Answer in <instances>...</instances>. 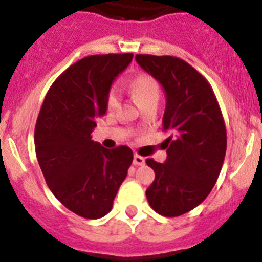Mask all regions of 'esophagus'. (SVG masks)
<instances>
[{
	"instance_id": "esophagus-1",
	"label": "esophagus",
	"mask_w": 262,
	"mask_h": 262,
	"mask_svg": "<svg viewBox=\"0 0 262 262\" xmlns=\"http://www.w3.org/2000/svg\"><path fill=\"white\" fill-rule=\"evenodd\" d=\"M144 163H145L144 157L140 156V155L138 154L134 155V164H135V165H143Z\"/></svg>"
}]
</instances>
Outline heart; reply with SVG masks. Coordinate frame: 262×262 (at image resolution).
Returning a JSON list of instances; mask_svg holds the SVG:
<instances>
[{
  "instance_id": "obj_1",
  "label": "heart",
  "mask_w": 262,
  "mask_h": 262,
  "mask_svg": "<svg viewBox=\"0 0 262 262\" xmlns=\"http://www.w3.org/2000/svg\"><path fill=\"white\" fill-rule=\"evenodd\" d=\"M129 88L142 107H144L148 103L157 102L161 96V86H160L159 81L148 73H140V75L135 76L129 82ZM118 102H119L118 90L115 88H111L106 97V107L108 111L114 110Z\"/></svg>"
}]
</instances>
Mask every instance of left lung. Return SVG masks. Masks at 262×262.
Here are the masks:
<instances>
[{
  "instance_id": "left-lung-1",
  "label": "left lung",
  "mask_w": 262,
  "mask_h": 262,
  "mask_svg": "<svg viewBox=\"0 0 262 262\" xmlns=\"http://www.w3.org/2000/svg\"><path fill=\"white\" fill-rule=\"evenodd\" d=\"M135 59L165 90L163 131L170 134L163 143L165 164L145 161L155 170L145 195L157 214L180 216L201 205L219 177L227 149L223 115L209 81L190 64L174 56Z\"/></svg>"
}]
</instances>
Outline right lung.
Instances as JSON below:
<instances>
[{"instance_id":"right-lung-1","label":"right lung","mask_w":262,"mask_h":262,"mask_svg":"<svg viewBox=\"0 0 262 262\" xmlns=\"http://www.w3.org/2000/svg\"><path fill=\"white\" fill-rule=\"evenodd\" d=\"M133 56L108 53L78 60L51 85L39 111L34 142L41 173L53 195L86 219L110 211L133 164L129 147L107 149L90 136L106 113L113 81Z\"/></svg>"}]
</instances>
